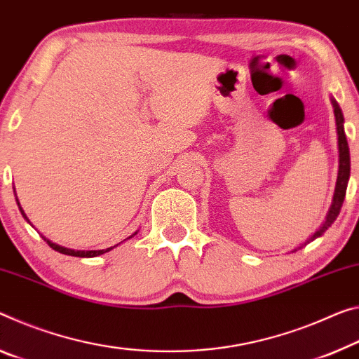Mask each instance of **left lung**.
I'll list each match as a JSON object with an SVG mask.
<instances>
[{"label":"left lung","instance_id":"left-lung-1","mask_svg":"<svg viewBox=\"0 0 359 359\" xmlns=\"http://www.w3.org/2000/svg\"><path fill=\"white\" fill-rule=\"evenodd\" d=\"M332 105H334L335 124H337V134H339V158H340L339 163L340 164H339L337 185H335L334 200L331 204V209H329V212L326 215V220H324L321 229L316 233H313V236L306 243H310L313 240H316L318 236H321L323 233L334 224V220L337 219V215L340 212V209H342V204L345 200L346 184H348V177H350V150H348V142H346L345 130H344V115H342V110H340V107L337 105V102L332 100Z\"/></svg>","mask_w":359,"mask_h":359}]
</instances>
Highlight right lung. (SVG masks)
<instances>
[{
	"mask_svg": "<svg viewBox=\"0 0 359 359\" xmlns=\"http://www.w3.org/2000/svg\"><path fill=\"white\" fill-rule=\"evenodd\" d=\"M17 204H19V203H17ZM19 209H20L22 215H24V217L27 219V215L24 214V210H22L20 204H19ZM27 220H28V219H27ZM43 238H44V236H43ZM44 241H48V244H49L50 248L54 249V251L60 252V254H65V255H73V257H95V255L105 254V252L110 251V249H113V248H108V249H102V251H73V249H67V248H62V246H59V244L50 243L49 240H46V238H44Z\"/></svg>",
	"mask_w": 359,
	"mask_h": 359,
	"instance_id": "1",
	"label": "right lung"
}]
</instances>
